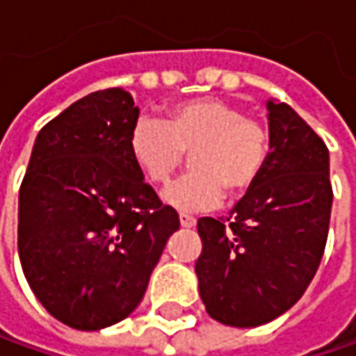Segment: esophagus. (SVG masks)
Wrapping results in <instances>:
<instances>
[{
  "instance_id": "esophagus-1",
  "label": "esophagus",
  "mask_w": 356,
  "mask_h": 356,
  "mask_svg": "<svg viewBox=\"0 0 356 356\" xmlns=\"http://www.w3.org/2000/svg\"><path fill=\"white\" fill-rule=\"evenodd\" d=\"M179 221H181V227H183V229H193L195 225H197V219L191 217V215H187V213H181V215H179Z\"/></svg>"
}]
</instances>
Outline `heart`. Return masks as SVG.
I'll use <instances>...</instances> for the list:
<instances>
[{
  "label": "heart",
  "instance_id": "heart-1",
  "mask_svg": "<svg viewBox=\"0 0 356 356\" xmlns=\"http://www.w3.org/2000/svg\"><path fill=\"white\" fill-rule=\"evenodd\" d=\"M129 153L139 171L163 185L191 153V173L165 189V203L181 209L213 207L229 195L247 191L269 159L267 125L219 97L179 101L165 121L139 115L129 131Z\"/></svg>",
  "mask_w": 356,
  "mask_h": 356
}]
</instances>
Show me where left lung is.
I'll use <instances>...</instances> for the list:
<instances>
[{"label": "left lung", "instance_id": "left-lung-1", "mask_svg": "<svg viewBox=\"0 0 356 356\" xmlns=\"http://www.w3.org/2000/svg\"><path fill=\"white\" fill-rule=\"evenodd\" d=\"M270 153L229 211L203 217L195 263L209 317L259 327L301 299L318 269L331 221L329 149L286 103L267 101Z\"/></svg>", "mask_w": 356, "mask_h": 356}]
</instances>
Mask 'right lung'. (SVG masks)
<instances>
[{
	"instance_id": "1",
	"label": "right lung",
	"mask_w": 356,
	"mask_h": 356,
	"mask_svg": "<svg viewBox=\"0 0 356 356\" xmlns=\"http://www.w3.org/2000/svg\"><path fill=\"white\" fill-rule=\"evenodd\" d=\"M137 117L121 87L71 103L38 133L19 189L25 279L47 313L77 331L131 315L179 229L177 211L131 159Z\"/></svg>"
}]
</instances>
